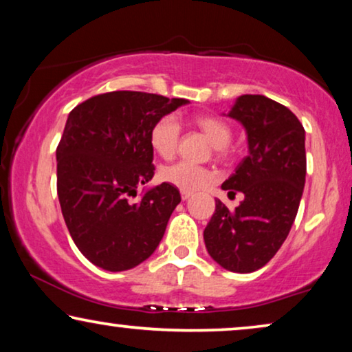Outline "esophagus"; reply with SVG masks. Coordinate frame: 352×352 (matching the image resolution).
<instances>
[{"label":"esophagus","instance_id":"1","mask_svg":"<svg viewBox=\"0 0 352 352\" xmlns=\"http://www.w3.org/2000/svg\"><path fill=\"white\" fill-rule=\"evenodd\" d=\"M192 195H194V194H192L190 190H181V197H182V200H187V199H190Z\"/></svg>","mask_w":352,"mask_h":352}]
</instances>
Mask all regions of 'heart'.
<instances>
[{"instance_id": "obj_1", "label": "heart", "mask_w": 352, "mask_h": 352, "mask_svg": "<svg viewBox=\"0 0 352 352\" xmlns=\"http://www.w3.org/2000/svg\"><path fill=\"white\" fill-rule=\"evenodd\" d=\"M194 123L213 144L216 155L223 158L229 155L232 128L228 122H224L219 117H214V115H197ZM148 139H151L153 151L162 158L170 160V158L175 157L181 141V123L176 115L168 113L158 118L153 123ZM160 176L168 184L179 187L182 190H195L206 186L213 179V171L189 162H176L173 165L163 166L160 170Z\"/></svg>"}]
</instances>
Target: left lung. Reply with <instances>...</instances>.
I'll list each match as a JSON object with an SVG mask.
<instances>
[{
	"mask_svg": "<svg viewBox=\"0 0 352 352\" xmlns=\"http://www.w3.org/2000/svg\"><path fill=\"white\" fill-rule=\"evenodd\" d=\"M247 129L248 155L223 184L245 199L234 211L221 200L204 230L210 256L232 272L258 271L290 232L306 181L305 128L285 105L243 94L229 110Z\"/></svg>",
	"mask_w": 352,
	"mask_h": 352,
	"instance_id": "8db88e82",
	"label": "left lung"
}]
</instances>
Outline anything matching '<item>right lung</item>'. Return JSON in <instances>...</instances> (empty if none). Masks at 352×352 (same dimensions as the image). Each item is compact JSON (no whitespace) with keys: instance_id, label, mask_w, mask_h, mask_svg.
Returning <instances> with one entry per match:
<instances>
[{"instance_id":"right-lung-1","label":"right lung","mask_w":352,"mask_h":352,"mask_svg":"<svg viewBox=\"0 0 352 352\" xmlns=\"http://www.w3.org/2000/svg\"><path fill=\"white\" fill-rule=\"evenodd\" d=\"M186 99L112 91L76 105L57 146V195L81 253L105 271H128L151 256L181 194L168 182L136 201L152 179L151 129Z\"/></svg>"}]
</instances>
